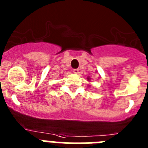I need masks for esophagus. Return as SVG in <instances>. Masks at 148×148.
I'll return each instance as SVG.
<instances>
[{
    "instance_id": "1",
    "label": "esophagus",
    "mask_w": 148,
    "mask_h": 148,
    "mask_svg": "<svg viewBox=\"0 0 148 148\" xmlns=\"http://www.w3.org/2000/svg\"><path fill=\"white\" fill-rule=\"evenodd\" d=\"M73 72L74 73H75V74H78V73H79V70H78V69H73Z\"/></svg>"
}]
</instances>
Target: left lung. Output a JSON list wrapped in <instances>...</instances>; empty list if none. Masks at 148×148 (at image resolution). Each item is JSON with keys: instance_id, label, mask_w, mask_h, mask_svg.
I'll return each mask as SVG.
<instances>
[{"instance_id": "1", "label": "left lung", "mask_w": 148, "mask_h": 148, "mask_svg": "<svg viewBox=\"0 0 148 148\" xmlns=\"http://www.w3.org/2000/svg\"><path fill=\"white\" fill-rule=\"evenodd\" d=\"M87 79H88V80H90V78H87Z\"/></svg>"}]
</instances>
